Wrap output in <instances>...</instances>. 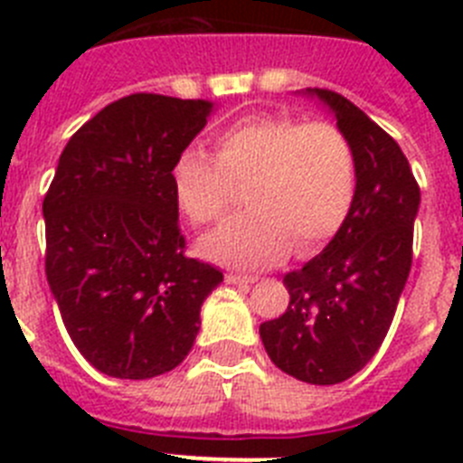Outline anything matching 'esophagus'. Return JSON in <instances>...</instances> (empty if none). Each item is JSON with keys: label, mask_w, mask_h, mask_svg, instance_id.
I'll use <instances>...</instances> for the list:
<instances>
[{"label": "esophagus", "mask_w": 463, "mask_h": 463, "mask_svg": "<svg viewBox=\"0 0 463 463\" xmlns=\"http://www.w3.org/2000/svg\"><path fill=\"white\" fill-rule=\"evenodd\" d=\"M224 280H227L229 285H250V282H255V278L241 276V273H227V276H224Z\"/></svg>", "instance_id": "obj_1"}]
</instances>
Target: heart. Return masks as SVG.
Instances as JSON below:
<instances>
[{
  "instance_id": "heart-1",
  "label": "heart",
  "mask_w": 463,
  "mask_h": 463,
  "mask_svg": "<svg viewBox=\"0 0 463 463\" xmlns=\"http://www.w3.org/2000/svg\"><path fill=\"white\" fill-rule=\"evenodd\" d=\"M215 158L183 150L171 169L178 211L196 227L218 222L245 187L252 208L202 241L203 255L236 267H269L292 245L310 255L338 234L357 194V157L334 122L252 116L227 127Z\"/></svg>"
}]
</instances>
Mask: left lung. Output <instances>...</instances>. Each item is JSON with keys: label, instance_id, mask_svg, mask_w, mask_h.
Masks as SVG:
<instances>
[{"label": "left lung", "instance_id": "left-lung-1", "mask_svg": "<svg viewBox=\"0 0 463 463\" xmlns=\"http://www.w3.org/2000/svg\"><path fill=\"white\" fill-rule=\"evenodd\" d=\"M357 157V194L325 250L285 273L289 304L260 336L278 369L310 384L353 378L383 345L412 264L420 185L399 143L343 94L313 88Z\"/></svg>", "mask_w": 463, "mask_h": 463}]
</instances>
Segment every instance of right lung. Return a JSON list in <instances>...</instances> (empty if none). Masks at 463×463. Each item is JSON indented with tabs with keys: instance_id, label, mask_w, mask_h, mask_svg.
I'll list each match as a JSON object with an SVG mask.
<instances>
[{
	"instance_id": "add662e5",
	"label": "right lung",
	"mask_w": 463,
	"mask_h": 463,
	"mask_svg": "<svg viewBox=\"0 0 463 463\" xmlns=\"http://www.w3.org/2000/svg\"><path fill=\"white\" fill-rule=\"evenodd\" d=\"M213 104L137 92L69 138L43 199L46 278L73 345L113 378L175 369L222 271L187 255L171 190L175 157Z\"/></svg>"
}]
</instances>
